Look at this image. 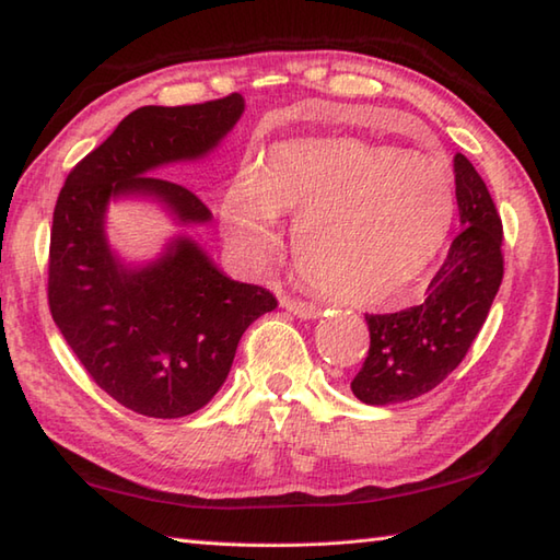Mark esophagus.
I'll return each mask as SVG.
<instances>
[{
	"mask_svg": "<svg viewBox=\"0 0 560 560\" xmlns=\"http://www.w3.org/2000/svg\"><path fill=\"white\" fill-rule=\"evenodd\" d=\"M281 307H287L289 313H293L295 317H301V319H315V317H319V307L317 305L305 303L301 299H289V295L281 301Z\"/></svg>",
	"mask_w": 560,
	"mask_h": 560,
	"instance_id": "esophagus-1",
	"label": "esophagus"
}]
</instances>
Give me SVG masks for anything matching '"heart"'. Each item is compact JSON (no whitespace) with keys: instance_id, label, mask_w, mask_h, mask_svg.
<instances>
[{"instance_id":"obj_1","label":"heart","mask_w":560,"mask_h":560,"mask_svg":"<svg viewBox=\"0 0 560 560\" xmlns=\"http://www.w3.org/2000/svg\"><path fill=\"white\" fill-rule=\"evenodd\" d=\"M447 165L423 153L359 141H287L223 201L241 255L265 261L281 243L279 213H301L293 247L319 293L353 307L399 301L431 267L455 219Z\"/></svg>"}]
</instances>
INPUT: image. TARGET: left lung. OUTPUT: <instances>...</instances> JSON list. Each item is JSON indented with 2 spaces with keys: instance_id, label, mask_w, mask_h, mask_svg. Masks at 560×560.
Instances as JSON below:
<instances>
[{
  "instance_id": "left-lung-1",
  "label": "left lung",
  "mask_w": 560,
  "mask_h": 560,
  "mask_svg": "<svg viewBox=\"0 0 560 560\" xmlns=\"http://www.w3.org/2000/svg\"><path fill=\"white\" fill-rule=\"evenodd\" d=\"M462 231L421 305L365 315L371 349L351 389L363 404L387 407L438 387L477 339L503 281V223L481 175L455 156Z\"/></svg>"
}]
</instances>
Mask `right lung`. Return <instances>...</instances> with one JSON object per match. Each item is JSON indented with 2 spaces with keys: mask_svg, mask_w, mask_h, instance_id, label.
<instances>
[{
  "mask_svg": "<svg viewBox=\"0 0 560 560\" xmlns=\"http://www.w3.org/2000/svg\"><path fill=\"white\" fill-rule=\"evenodd\" d=\"M245 110L241 93L129 113L79 161L57 197L47 265V301L69 349L101 389L153 419L199 411L231 373L237 341L277 299L233 281L189 235H175L147 265H127L105 235L115 199H151L180 225L211 221L187 187L153 171L199 161Z\"/></svg>",
  "mask_w": 560,
  "mask_h": 560,
  "instance_id": "add662e5",
  "label": "right lung"
}]
</instances>
